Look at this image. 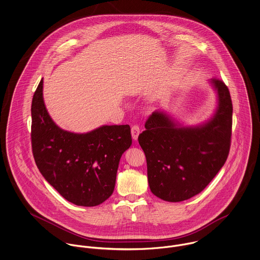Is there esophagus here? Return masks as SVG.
Listing matches in <instances>:
<instances>
[{"label":"esophagus","instance_id":"34e87169","mask_svg":"<svg viewBox=\"0 0 260 260\" xmlns=\"http://www.w3.org/2000/svg\"><path fill=\"white\" fill-rule=\"evenodd\" d=\"M140 133H141V128H140L139 125H133L132 126V137L135 141L138 140Z\"/></svg>","mask_w":260,"mask_h":260}]
</instances>
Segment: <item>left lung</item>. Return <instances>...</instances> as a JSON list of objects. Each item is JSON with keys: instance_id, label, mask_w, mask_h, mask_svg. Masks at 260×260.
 Returning a JSON list of instances; mask_svg holds the SVG:
<instances>
[{"instance_id": "8db88e82", "label": "left lung", "mask_w": 260, "mask_h": 260, "mask_svg": "<svg viewBox=\"0 0 260 260\" xmlns=\"http://www.w3.org/2000/svg\"><path fill=\"white\" fill-rule=\"evenodd\" d=\"M217 106L208 119L184 125L166 111H155L139 136L146 157L151 192L162 201H186L206 187L226 161L231 147L232 103L225 84L208 81Z\"/></svg>"}]
</instances>
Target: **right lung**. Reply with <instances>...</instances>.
<instances>
[{"label": "right lung", "mask_w": 260, "mask_h": 260, "mask_svg": "<svg viewBox=\"0 0 260 260\" xmlns=\"http://www.w3.org/2000/svg\"><path fill=\"white\" fill-rule=\"evenodd\" d=\"M43 79L31 101V148L45 179L68 202L95 206L114 192L122 153L132 145L131 127L102 125L85 134L60 128L49 115Z\"/></svg>", "instance_id": "1"}]
</instances>
